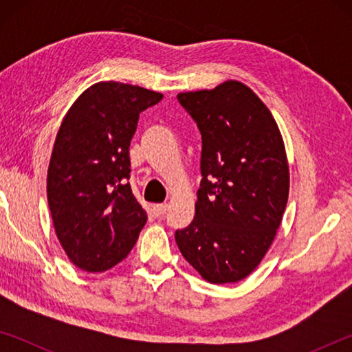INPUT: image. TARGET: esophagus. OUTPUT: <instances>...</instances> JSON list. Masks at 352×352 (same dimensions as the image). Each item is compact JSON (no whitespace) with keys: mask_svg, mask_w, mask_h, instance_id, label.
Here are the masks:
<instances>
[{"mask_svg":"<svg viewBox=\"0 0 352 352\" xmlns=\"http://www.w3.org/2000/svg\"><path fill=\"white\" fill-rule=\"evenodd\" d=\"M168 210H169V206L166 205V204H160V205H155L153 206V214L157 217H163L166 212H168Z\"/></svg>","mask_w":352,"mask_h":352,"instance_id":"1","label":"esophagus"}]
</instances>
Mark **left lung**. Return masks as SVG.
<instances>
[{
    "label": "left lung",
    "instance_id": "obj_1",
    "mask_svg": "<svg viewBox=\"0 0 352 352\" xmlns=\"http://www.w3.org/2000/svg\"><path fill=\"white\" fill-rule=\"evenodd\" d=\"M201 135L195 217L175 231L183 258L212 284L248 276L275 239L289 197V166L275 119L241 82L182 93Z\"/></svg>",
    "mask_w": 352,
    "mask_h": 352
}]
</instances>
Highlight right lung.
<instances>
[{
    "label": "right lung",
    "instance_id": "1",
    "mask_svg": "<svg viewBox=\"0 0 352 352\" xmlns=\"http://www.w3.org/2000/svg\"><path fill=\"white\" fill-rule=\"evenodd\" d=\"M163 94L99 82L65 116L47 169V204L69 261L105 272L133 248L147 214L130 188L129 147L140 113Z\"/></svg>",
    "mask_w": 352,
    "mask_h": 352
}]
</instances>
